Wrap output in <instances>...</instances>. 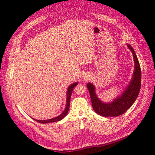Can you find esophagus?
<instances>
[{"instance_id": "34e87169", "label": "esophagus", "mask_w": 155, "mask_h": 155, "mask_svg": "<svg viewBox=\"0 0 155 155\" xmlns=\"http://www.w3.org/2000/svg\"><path fill=\"white\" fill-rule=\"evenodd\" d=\"M88 78L87 77V76H84L83 78V80H84V81H88Z\"/></svg>"}]
</instances>
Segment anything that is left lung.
<instances>
[{
  "mask_svg": "<svg viewBox=\"0 0 155 155\" xmlns=\"http://www.w3.org/2000/svg\"><path fill=\"white\" fill-rule=\"evenodd\" d=\"M127 46L133 55L134 70L132 79L121 96L117 97L110 104H105L97 97L95 93V87L91 83L87 85L90 93L93 109L100 116L113 117L123 114L133 105L138 96L141 87V68L133 47L130 45H127Z\"/></svg>",
  "mask_w": 155,
  "mask_h": 155,
  "instance_id": "8db88e82",
  "label": "left lung"
}]
</instances>
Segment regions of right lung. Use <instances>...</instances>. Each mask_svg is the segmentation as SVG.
<instances>
[{"mask_svg": "<svg viewBox=\"0 0 155 155\" xmlns=\"http://www.w3.org/2000/svg\"><path fill=\"white\" fill-rule=\"evenodd\" d=\"M78 85V82L74 83L73 84H72L71 85L69 86V87L68 88L67 90V105H66V107L64 110V111L59 116L55 117V118H51V119H49V120H35L37 122H39L40 124H46V123H51V122H56V121H58L61 120L63 118H64L66 115L67 114V112L69 110V107H70V97H71L72 95V92L74 88L76 87Z\"/></svg>", "mask_w": 155, "mask_h": 155, "instance_id": "obj_1", "label": "right lung"}]
</instances>
